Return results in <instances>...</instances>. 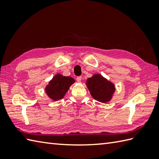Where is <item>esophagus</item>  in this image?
<instances>
[{"label":"esophagus","mask_w":159,"mask_h":159,"mask_svg":"<svg viewBox=\"0 0 159 159\" xmlns=\"http://www.w3.org/2000/svg\"><path fill=\"white\" fill-rule=\"evenodd\" d=\"M81 79H82V77H81V76H77V77H76V80H77V82L80 83V81H81Z\"/></svg>","instance_id":"1"}]
</instances>
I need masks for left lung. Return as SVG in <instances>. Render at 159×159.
I'll return each mask as SVG.
<instances>
[{
    "mask_svg": "<svg viewBox=\"0 0 159 159\" xmlns=\"http://www.w3.org/2000/svg\"><path fill=\"white\" fill-rule=\"evenodd\" d=\"M86 85L93 98L102 103L109 102L116 91L114 84L100 74H95L88 78Z\"/></svg>",
    "mask_w": 159,
    "mask_h": 159,
    "instance_id": "1",
    "label": "left lung"
}]
</instances>
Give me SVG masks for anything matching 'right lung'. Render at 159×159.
Masks as SVG:
<instances>
[{
    "label": "right lung",
    "mask_w": 159,
    "mask_h": 159,
    "mask_svg": "<svg viewBox=\"0 0 159 159\" xmlns=\"http://www.w3.org/2000/svg\"><path fill=\"white\" fill-rule=\"evenodd\" d=\"M75 82L73 78L63 76L61 74H57L52 80H50L48 85H47L45 91L50 99L57 101L62 99L66 95L70 87Z\"/></svg>",
    "instance_id": "obj_1"
}]
</instances>
